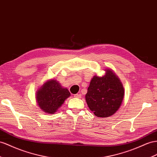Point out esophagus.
Instances as JSON below:
<instances>
[{
	"instance_id": "1",
	"label": "esophagus",
	"mask_w": 157,
	"mask_h": 157,
	"mask_svg": "<svg viewBox=\"0 0 157 157\" xmlns=\"http://www.w3.org/2000/svg\"><path fill=\"white\" fill-rule=\"evenodd\" d=\"M74 98L79 99V98H82V95L80 94H75V95H74Z\"/></svg>"
}]
</instances>
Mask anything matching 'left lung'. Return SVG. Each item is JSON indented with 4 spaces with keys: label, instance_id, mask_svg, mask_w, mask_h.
<instances>
[{
    "label": "left lung",
    "instance_id": "1",
    "mask_svg": "<svg viewBox=\"0 0 157 157\" xmlns=\"http://www.w3.org/2000/svg\"><path fill=\"white\" fill-rule=\"evenodd\" d=\"M103 76L92 78L86 95L90 109L98 117L106 118L115 114L121 105L124 90L118 76L109 68Z\"/></svg>",
    "mask_w": 157,
    "mask_h": 157
}]
</instances>
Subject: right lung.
<instances>
[{"mask_svg": "<svg viewBox=\"0 0 157 157\" xmlns=\"http://www.w3.org/2000/svg\"><path fill=\"white\" fill-rule=\"evenodd\" d=\"M70 95L66 87H62L56 79H50L37 90L36 99L44 113L54 114Z\"/></svg>", "mask_w": 157, "mask_h": 157, "instance_id": "obj_1", "label": "right lung"}]
</instances>
